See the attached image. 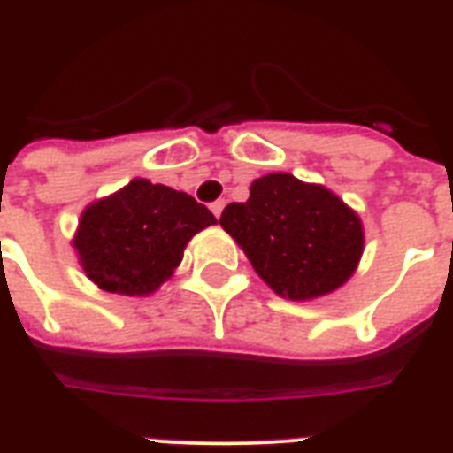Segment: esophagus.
<instances>
[{
    "mask_svg": "<svg viewBox=\"0 0 453 453\" xmlns=\"http://www.w3.org/2000/svg\"><path fill=\"white\" fill-rule=\"evenodd\" d=\"M223 206H226V199H216V202H211V213L219 219L220 211H223Z\"/></svg>",
    "mask_w": 453,
    "mask_h": 453,
    "instance_id": "34e87169",
    "label": "esophagus"
}]
</instances>
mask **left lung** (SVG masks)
<instances>
[{"instance_id": "1", "label": "left lung", "mask_w": 453, "mask_h": 453, "mask_svg": "<svg viewBox=\"0 0 453 453\" xmlns=\"http://www.w3.org/2000/svg\"><path fill=\"white\" fill-rule=\"evenodd\" d=\"M220 226L256 273L294 301L338 289L357 268L365 244L362 223L334 192L289 173L254 180L247 202L223 209Z\"/></svg>"}]
</instances>
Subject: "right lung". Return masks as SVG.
I'll return each instance as SVG.
<instances>
[{"mask_svg": "<svg viewBox=\"0 0 453 453\" xmlns=\"http://www.w3.org/2000/svg\"><path fill=\"white\" fill-rule=\"evenodd\" d=\"M213 223L216 216L188 192L136 178L81 213L74 247L101 289L143 296L169 280L192 234Z\"/></svg>", "mask_w": 453, "mask_h": 453, "instance_id": "add662e5", "label": "right lung"}]
</instances>
